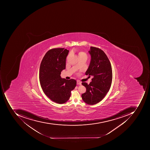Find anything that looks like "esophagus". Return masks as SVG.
<instances>
[{
  "mask_svg": "<svg viewBox=\"0 0 150 150\" xmlns=\"http://www.w3.org/2000/svg\"><path fill=\"white\" fill-rule=\"evenodd\" d=\"M76 83H77V85H81V81H76Z\"/></svg>",
  "mask_w": 150,
  "mask_h": 150,
  "instance_id": "1",
  "label": "esophagus"
}]
</instances>
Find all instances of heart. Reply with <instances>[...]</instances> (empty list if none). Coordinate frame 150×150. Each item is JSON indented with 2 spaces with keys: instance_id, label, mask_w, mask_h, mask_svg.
I'll use <instances>...</instances> for the list:
<instances>
[{
  "instance_id": "heart-1",
  "label": "heart",
  "mask_w": 150,
  "mask_h": 150,
  "mask_svg": "<svg viewBox=\"0 0 150 150\" xmlns=\"http://www.w3.org/2000/svg\"><path fill=\"white\" fill-rule=\"evenodd\" d=\"M79 59L82 58H87V54L85 53V52H83L82 51H80L79 52Z\"/></svg>"
}]
</instances>
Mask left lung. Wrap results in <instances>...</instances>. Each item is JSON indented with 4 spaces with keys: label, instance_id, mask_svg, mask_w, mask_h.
Returning <instances> with one entry per match:
<instances>
[{
    "label": "left lung",
    "instance_id": "8db88e82",
    "mask_svg": "<svg viewBox=\"0 0 150 150\" xmlns=\"http://www.w3.org/2000/svg\"><path fill=\"white\" fill-rule=\"evenodd\" d=\"M89 53L91 60L86 75L93 78L89 84L86 82L81 83L86 89L85 93L81 95V98L86 104L93 105L101 101L109 91L113 76L110 62L103 50L91 47Z\"/></svg>",
    "mask_w": 150,
    "mask_h": 150
}]
</instances>
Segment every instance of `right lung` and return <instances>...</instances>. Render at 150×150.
<instances>
[{
  "label": "right lung",
  "mask_w": 150,
  "mask_h": 150,
  "mask_svg": "<svg viewBox=\"0 0 150 150\" xmlns=\"http://www.w3.org/2000/svg\"><path fill=\"white\" fill-rule=\"evenodd\" d=\"M69 52L64 48L51 49L43 57L40 68V82L43 92L52 101L59 104L68 101L76 86L75 80H66L60 76L65 69Z\"/></svg>",
  "instance_id": "1"
}]
</instances>
